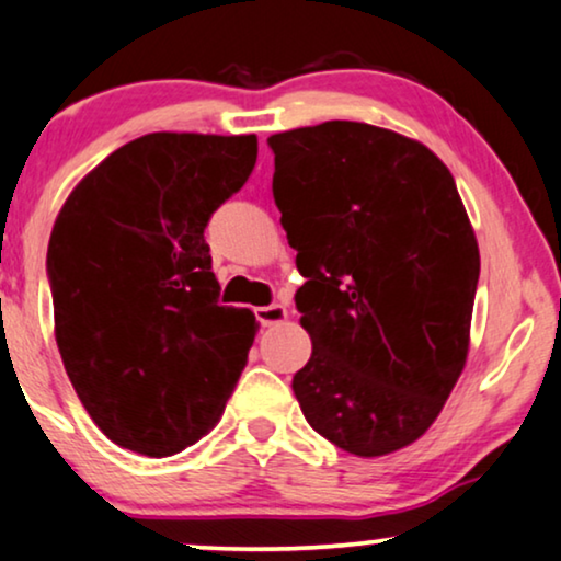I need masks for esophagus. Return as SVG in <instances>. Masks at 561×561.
I'll return each mask as SVG.
<instances>
[{"mask_svg":"<svg viewBox=\"0 0 561 561\" xmlns=\"http://www.w3.org/2000/svg\"><path fill=\"white\" fill-rule=\"evenodd\" d=\"M256 318L259 323L268 328V325H276V323H285L289 318V312L285 305H264V308H256Z\"/></svg>","mask_w":561,"mask_h":561,"instance_id":"esophagus-1","label":"esophagus"}]
</instances>
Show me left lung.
Returning <instances> with one entry per match:
<instances>
[{
    "label": "left lung",
    "instance_id": "1",
    "mask_svg": "<svg viewBox=\"0 0 561 561\" xmlns=\"http://www.w3.org/2000/svg\"><path fill=\"white\" fill-rule=\"evenodd\" d=\"M274 203L305 285L310 362L293 379L320 436L385 457L431 428L469 354L480 249L451 171L367 123L276 133Z\"/></svg>",
    "mask_w": 561,
    "mask_h": 561
}]
</instances>
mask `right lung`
<instances>
[{"mask_svg":"<svg viewBox=\"0 0 561 561\" xmlns=\"http://www.w3.org/2000/svg\"><path fill=\"white\" fill-rule=\"evenodd\" d=\"M256 136L148 133L110 153L54 222L56 343L110 442L171 457L210 433L256 318L218 305L205 228L256 163Z\"/></svg>","mask_w":561,"mask_h":561,"instance_id":"obj_1","label":"right lung"}]
</instances>
